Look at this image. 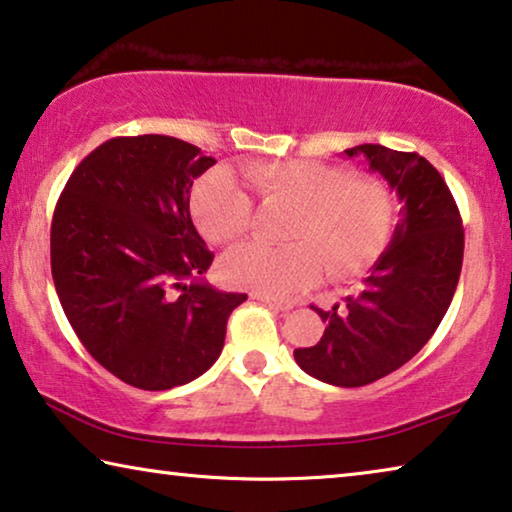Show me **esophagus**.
Returning a JSON list of instances; mask_svg holds the SVG:
<instances>
[{
  "instance_id": "esophagus-1",
  "label": "esophagus",
  "mask_w": 512,
  "mask_h": 512,
  "mask_svg": "<svg viewBox=\"0 0 512 512\" xmlns=\"http://www.w3.org/2000/svg\"><path fill=\"white\" fill-rule=\"evenodd\" d=\"M253 299L262 301V303L269 305V308H273V310H280V312H289V310L294 308V303H292V301H280V299H273V296H262V294H255Z\"/></svg>"
}]
</instances>
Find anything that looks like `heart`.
I'll use <instances>...</instances> for the list:
<instances>
[{"label": "heart", "mask_w": 512, "mask_h": 512, "mask_svg": "<svg viewBox=\"0 0 512 512\" xmlns=\"http://www.w3.org/2000/svg\"><path fill=\"white\" fill-rule=\"evenodd\" d=\"M264 202L294 207L287 248L246 243L220 259L225 285L262 296H287L333 280L361 276L384 253L393 232L391 188L370 174H352L322 160H278L243 167ZM190 211L213 243L241 239L253 227V200L227 170H213L193 188Z\"/></svg>", "instance_id": "obj_1"}]
</instances>
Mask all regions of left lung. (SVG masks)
I'll return each mask as SVG.
<instances>
[{"label":"left lung","mask_w":512,"mask_h":512,"mask_svg":"<svg viewBox=\"0 0 512 512\" xmlns=\"http://www.w3.org/2000/svg\"><path fill=\"white\" fill-rule=\"evenodd\" d=\"M345 154L391 183L402 218L361 292L331 310L310 305L326 331L294 358L310 377L356 388L402 368L437 331L460 280L464 230L444 177L416 151L358 144Z\"/></svg>","instance_id":"left-lung-1"}]
</instances>
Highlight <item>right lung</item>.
<instances>
[{
    "instance_id": "obj_1",
    "label": "right lung",
    "mask_w": 512,
    "mask_h": 512,
    "mask_svg": "<svg viewBox=\"0 0 512 512\" xmlns=\"http://www.w3.org/2000/svg\"><path fill=\"white\" fill-rule=\"evenodd\" d=\"M213 163L170 135L112 137L75 167L52 216V280L68 324L142 391L204 375L248 299L202 280L213 253L190 220V188Z\"/></svg>"
}]
</instances>
